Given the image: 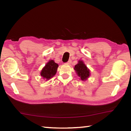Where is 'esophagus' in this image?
Returning a JSON list of instances; mask_svg holds the SVG:
<instances>
[{"label": "esophagus", "instance_id": "obj_1", "mask_svg": "<svg viewBox=\"0 0 131 131\" xmlns=\"http://www.w3.org/2000/svg\"><path fill=\"white\" fill-rule=\"evenodd\" d=\"M71 62H72V61L69 60V61L68 62L65 63V65H70V64H71Z\"/></svg>", "mask_w": 131, "mask_h": 131}]
</instances>
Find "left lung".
I'll return each mask as SVG.
<instances>
[{"instance_id": "obj_1", "label": "left lung", "mask_w": 131, "mask_h": 131, "mask_svg": "<svg viewBox=\"0 0 131 131\" xmlns=\"http://www.w3.org/2000/svg\"><path fill=\"white\" fill-rule=\"evenodd\" d=\"M74 69L76 71L77 76L80 77L83 81L87 80L90 76V71L83 61H79L78 63L74 66Z\"/></svg>"}]
</instances>
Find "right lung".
<instances>
[{
    "label": "right lung",
    "instance_id": "right-lung-1",
    "mask_svg": "<svg viewBox=\"0 0 131 131\" xmlns=\"http://www.w3.org/2000/svg\"><path fill=\"white\" fill-rule=\"evenodd\" d=\"M58 65L53 60H50L46 63L45 66L41 70L40 75L46 80L50 79L56 74Z\"/></svg>",
    "mask_w": 131,
    "mask_h": 131
}]
</instances>
